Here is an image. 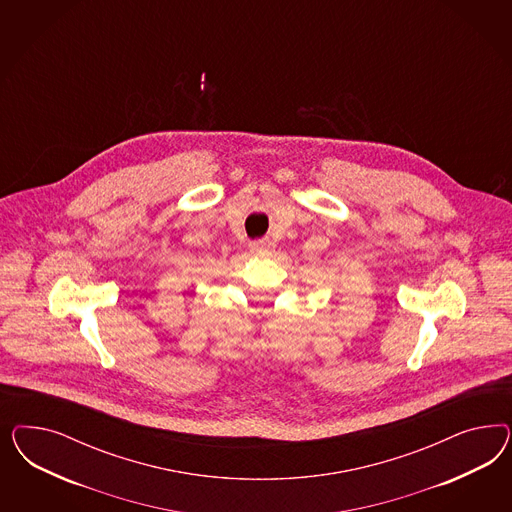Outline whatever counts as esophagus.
I'll use <instances>...</instances> for the list:
<instances>
[{
    "label": "esophagus",
    "mask_w": 512,
    "mask_h": 512,
    "mask_svg": "<svg viewBox=\"0 0 512 512\" xmlns=\"http://www.w3.org/2000/svg\"><path fill=\"white\" fill-rule=\"evenodd\" d=\"M249 249H251V253H255V255H268V253H272L274 244H272L268 238H259V240H255V242L249 244Z\"/></svg>",
    "instance_id": "obj_1"
}]
</instances>
